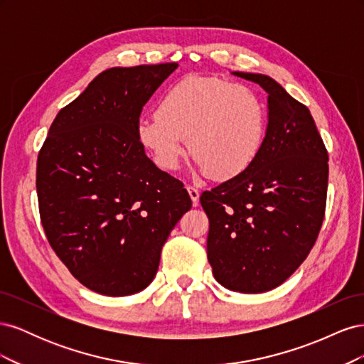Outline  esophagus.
<instances>
[{
	"label": "esophagus",
	"instance_id": "1",
	"mask_svg": "<svg viewBox=\"0 0 364 364\" xmlns=\"http://www.w3.org/2000/svg\"><path fill=\"white\" fill-rule=\"evenodd\" d=\"M186 191H188V194H190V197H191V200H193L194 205L199 203V197H200L199 190L194 188V186H191V185H188V186H186Z\"/></svg>",
	"mask_w": 364,
	"mask_h": 364
}]
</instances>
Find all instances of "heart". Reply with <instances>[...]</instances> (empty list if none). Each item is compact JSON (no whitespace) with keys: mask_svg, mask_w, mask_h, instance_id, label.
<instances>
[{"mask_svg":"<svg viewBox=\"0 0 364 364\" xmlns=\"http://www.w3.org/2000/svg\"><path fill=\"white\" fill-rule=\"evenodd\" d=\"M267 109L247 86L218 77L188 75L161 97L158 111L141 115L136 138L158 167L174 170L188 150L211 178L228 181L245 173L259 155Z\"/></svg>","mask_w":364,"mask_h":364,"instance_id":"b5f03b06","label":"heart"}]
</instances>
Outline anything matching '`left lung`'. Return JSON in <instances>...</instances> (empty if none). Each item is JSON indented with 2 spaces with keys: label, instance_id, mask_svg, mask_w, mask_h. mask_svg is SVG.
Masks as SVG:
<instances>
[{
  "label": "left lung",
  "instance_id": "obj_1",
  "mask_svg": "<svg viewBox=\"0 0 364 364\" xmlns=\"http://www.w3.org/2000/svg\"><path fill=\"white\" fill-rule=\"evenodd\" d=\"M232 74L267 92V130L245 173L202 193L206 252L218 284L264 293L290 278L316 243L326 205L328 151L308 107L277 80Z\"/></svg>",
  "mask_w": 364,
  "mask_h": 364
}]
</instances>
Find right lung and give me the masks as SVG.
Here are the masks:
<instances>
[{
  "label": "right lung",
  "instance_id": "add662e5",
  "mask_svg": "<svg viewBox=\"0 0 364 364\" xmlns=\"http://www.w3.org/2000/svg\"><path fill=\"white\" fill-rule=\"evenodd\" d=\"M179 65L109 68L60 109L38 156L41 222L85 287L129 296L155 279L161 250L191 208L183 183L136 138L142 107Z\"/></svg>",
  "mask_w": 364,
  "mask_h": 364
}]
</instances>
